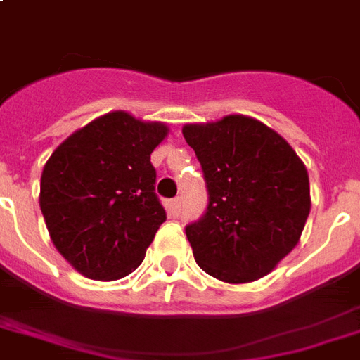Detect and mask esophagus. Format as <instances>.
I'll use <instances>...</instances> for the list:
<instances>
[{
	"mask_svg": "<svg viewBox=\"0 0 360 360\" xmlns=\"http://www.w3.org/2000/svg\"><path fill=\"white\" fill-rule=\"evenodd\" d=\"M181 204H183V200L179 198V196H177V198H174V200H169V215L172 217H179L181 215Z\"/></svg>",
	"mask_w": 360,
	"mask_h": 360,
	"instance_id": "1",
	"label": "esophagus"
}]
</instances>
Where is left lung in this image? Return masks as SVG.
<instances>
[{
  "label": "left lung",
  "mask_w": 360,
  "mask_h": 360,
  "mask_svg": "<svg viewBox=\"0 0 360 360\" xmlns=\"http://www.w3.org/2000/svg\"><path fill=\"white\" fill-rule=\"evenodd\" d=\"M204 169L210 204L185 229L205 274L224 283L268 276L300 241L309 215V177L278 131L245 115L185 124Z\"/></svg>",
  "instance_id": "left-lung-1"
}]
</instances>
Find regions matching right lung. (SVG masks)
Here are the masks:
<instances>
[{
	"mask_svg": "<svg viewBox=\"0 0 360 360\" xmlns=\"http://www.w3.org/2000/svg\"><path fill=\"white\" fill-rule=\"evenodd\" d=\"M169 128L126 111L101 115L54 149L39 205L58 253L84 278L113 281L145 259L166 211L150 153Z\"/></svg>",
	"mask_w": 360,
	"mask_h": 360,
	"instance_id": "add662e5",
	"label": "right lung"
}]
</instances>
